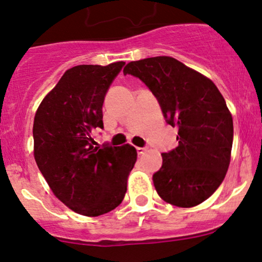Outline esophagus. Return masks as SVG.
Here are the masks:
<instances>
[{
	"mask_svg": "<svg viewBox=\"0 0 262 262\" xmlns=\"http://www.w3.org/2000/svg\"><path fill=\"white\" fill-rule=\"evenodd\" d=\"M147 149L146 147H137V152H138V155H143V154L145 152V151H146Z\"/></svg>",
	"mask_w": 262,
	"mask_h": 262,
	"instance_id": "34e87169",
	"label": "esophagus"
}]
</instances>
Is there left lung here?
Wrapping results in <instances>:
<instances>
[{
    "mask_svg": "<svg viewBox=\"0 0 262 262\" xmlns=\"http://www.w3.org/2000/svg\"><path fill=\"white\" fill-rule=\"evenodd\" d=\"M159 100L166 121L178 129V146L162 154L152 176L157 194L178 207H193L216 191L231 162L233 118L213 81L169 56L129 62Z\"/></svg>",
    "mask_w": 262,
    "mask_h": 262,
    "instance_id": "1",
    "label": "left lung"
}]
</instances>
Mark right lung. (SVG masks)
I'll return each mask as SVG.
<instances>
[{"label":"right lung","instance_id":"add662e5","mask_svg":"<svg viewBox=\"0 0 262 262\" xmlns=\"http://www.w3.org/2000/svg\"><path fill=\"white\" fill-rule=\"evenodd\" d=\"M124 62L80 64L64 72L34 118V157L55 196L74 212L96 217L122 203L137 162L132 145L94 146L103 128L107 89Z\"/></svg>","mask_w":262,"mask_h":262}]
</instances>
